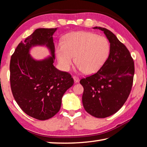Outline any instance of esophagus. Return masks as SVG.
I'll list each match as a JSON object with an SVG mask.
<instances>
[{
	"label": "esophagus",
	"instance_id": "1",
	"mask_svg": "<svg viewBox=\"0 0 147 147\" xmlns=\"http://www.w3.org/2000/svg\"><path fill=\"white\" fill-rule=\"evenodd\" d=\"M73 78V80L74 81V82H75V83H78L80 82V79H79L78 77H77L76 76H74Z\"/></svg>",
	"mask_w": 147,
	"mask_h": 147
}]
</instances>
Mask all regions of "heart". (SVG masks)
I'll return each mask as SVG.
<instances>
[{
	"mask_svg": "<svg viewBox=\"0 0 147 147\" xmlns=\"http://www.w3.org/2000/svg\"><path fill=\"white\" fill-rule=\"evenodd\" d=\"M110 46L104 36L88 32H74L67 34L63 42L55 46L59 64L64 71L73 65L75 57L77 69L86 74L97 71L109 55Z\"/></svg>",
	"mask_w": 147,
	"mask_h": 147,
	"instance_id": "1",
	"label": "heart"
}]
</instances>
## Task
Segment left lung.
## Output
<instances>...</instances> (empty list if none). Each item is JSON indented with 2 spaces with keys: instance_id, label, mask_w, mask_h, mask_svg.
<instances>
[{
  "instance_id": "8db88e82",
  "label": "left lung",
  "mask_w": 147,
  "mask_h": 147,
  "mask_svg": "<svg viewBox=\"0 0 147 147\" xmlns=\"http://www.w3.org/2000/svg\"><path fill=\"white\" fill-rule=\"evenodd\" d=\"M110 43V52L102 67L93 75L83 78L82 102L85 111L97 118L113 115L123 107L129 96L133 82L135 65L126 47L114 34L102 27Z\"/></svg>"
}]
</instances>
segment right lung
<instances>
[{
    "label": "right lung",
    "instance_id": "obj_1",
    "mask_svg": "<svg viewBox=\"0 0 147 147\" xmlns=\"http://www.w3.org/2000/svg\"><path fill=\"white\" fill-rule=\"evenodd\" d=\"M56 28H38L21 42L12 55L10 83L12 95L25 113L38 120L52 117L61 109L62 98L73 86L70 74L55 68L53 35ZM35 46H45L51 52L42 60L29 54Z\"/></svg>",
    "mask_w": 147,
    "mask_h": 147
}]
</instances>
